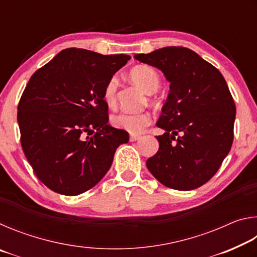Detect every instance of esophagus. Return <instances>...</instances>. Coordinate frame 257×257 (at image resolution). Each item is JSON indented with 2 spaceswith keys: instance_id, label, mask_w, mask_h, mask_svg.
I'll list each match as a JSON object with an SVG mask.
<instances>
[{
  "instance_id": "esophagus-1",
  "label": "esophagus",
  "mask_w": 257,
  "mask_h": 257,
  "mask_svg": "<svg viewBox=\"0 0 257 257\" xmlns=\"http://www.w3.org/2000/svg\"><path fill=\"white\" fill-rule=\"evenodd\" d=\"M141 138V135H130V142H136Z\"/></svg>"
}]
</instances>
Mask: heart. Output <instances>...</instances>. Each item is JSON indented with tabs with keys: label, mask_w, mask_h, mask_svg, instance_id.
Returning a JSON list of instances; mask_svg holds the SVG:
<instances>
[{
	"label": "heart",
	"mask_w": 257,
	"mask_h": 257,
	"mask_svg": "<svg viewBox=\"0 0 257 257\" xmlns=\"http://www.w3.org/2000/svg\"><path fill=\"white\" fill-rule=\"evenodd\" d=\"M129 76L135 84L138 85L147 94H152L159 89L161 79L158 71L150 66L139 64L132 68ZM118 92V78L112 76L104 86L103 99L108 106H114ZM149 113L121 112L112 118V123L115 128L125 130L133 135L141 134L151 123Z\"/></svg>",
	"instance_id": "heart-1"
}]
</instances>
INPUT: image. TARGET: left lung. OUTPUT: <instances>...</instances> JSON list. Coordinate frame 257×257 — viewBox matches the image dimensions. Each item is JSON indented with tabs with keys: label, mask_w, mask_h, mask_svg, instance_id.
I'll return each mask as SVG.
<instances>
[{
	"label": "left lung",
	"mask_w": 257,
	"mask_h": 257,
	"mask_svg": "<svg viewBox=\"0 0 257 257\" xmlns=\"http://www.w3.org/2000/svg\"><path fill=\"white\" fill-rule=\"evenodd\" d=\"M134 58L160 69L170 81L156 123L165 133L156 136L160 147L146 161L147 169L169 188H198L219 170L233 142L236 105L227 82L187 47L168 46Z\"/></svg>",
	"instance_id": "obj_1"
}]
</instances>
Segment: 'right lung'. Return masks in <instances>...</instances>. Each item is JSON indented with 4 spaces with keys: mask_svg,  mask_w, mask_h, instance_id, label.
<instances>
[{
    "mask_svg": "<svg viewBox=\"0 0 257 257\" xmlns=\"http://www.w3.org/2000/svg\"><path fill=\"white\" fill-rule=\"evenodd\" d=\"M128 60L71 47L29 79L18 104L20 142L35 175L51 190L76 196L93 188L118 146L128 143L125 130L107 123L103 99L104 86Z\"/></svg>",
    "mask_w": 257,
    "mask_h": 257,
    "instance_id": "add662e5",
    "label": "right lung"
}]
</instances>
